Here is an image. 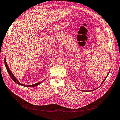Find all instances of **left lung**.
<instances>
[{
  "label": "left lung",
  "instance_id": "left-lung-1",
  "mask_svg": "<svg viewBox=\"0 0 120 120\" xmlns=\"http://www.w3.org/2000/svg\"><path fill=\"white\" fill-rule=\"evenodd\" d=\"M109 72H110V71H109ZM109 73H108V74L107 76L109 74ZM107 77H106V78H105V79H104V81H103V82H101V85H102V84H103V82H104V81H105V79H106V78H107ZM98 88H97V89H98ZM90 90V91H93V90ZM82 91H85V90H82Z\"/></svg>",
  "mask_w": 120,
  "mask_h": 120
}]
</instances>
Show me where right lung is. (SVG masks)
Segmentation results:
<instances>
[{"instance_id": "add662e5", "label": "right lung", "mask_w": 120, "mask_h": 120, "mask_svg": "<svg viewBox=\"0 0 120 120\" xmlns=\"http://www.w3.org/2000/svg\"><path fill=\"white\" fill-rule=\"evenodd\" d=\"M4 64H5V67H6L7 71H8V73L9 74V75L10 76L11 78L12 79V80H13L14 82H15V83H16L17 84H18V85H20V86H25V87H34V86H37L40 85L41 83H42L43 81H45V79H44V80H43V81H41V82H39L36 83H34V84H32V85H25V84L24 85V84H22V83H21L19 81H18V79L15 78V76H14V75L12 73L11 71L10 70V69H9V67H8V64H7L5 57L4 58Z\"/></svg>"}]
</instances>
